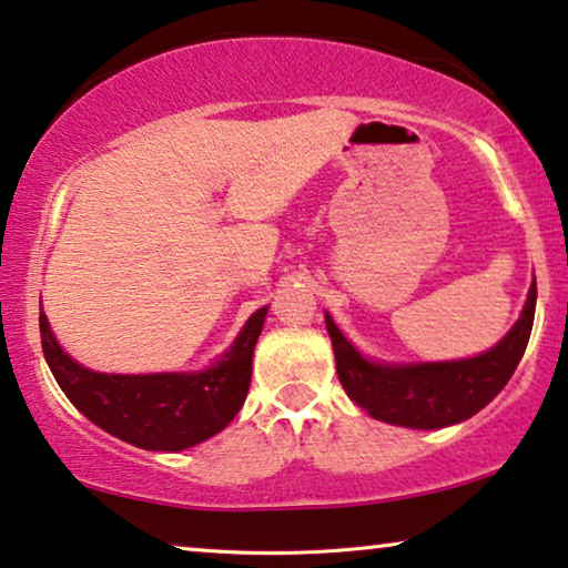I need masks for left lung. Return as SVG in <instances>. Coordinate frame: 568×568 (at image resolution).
Masks as SVG:
<instances>
[{
  "label": "left lung",
  "mask_w": 568,
  "mask_h": 568,
  "mask_svg": "<svg viewBox=\"0 0 568 568\" xmlns=\"http://www.w3.org/2000/svg\"><path fill=\"white\" fill-rule=\"evenodd\" d=\"M536 316V277L520 318L500 344L479 357L420 365H379L354 349L326 313L336 375L346 395L372 418L405 428H444L471 418L503 390L526 352Z\"/></svg>",
  "instance_id": "left-lung-1"
}]
</instances>
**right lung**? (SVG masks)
<instances>
[{"label": "right lung", "mask_w": 568, "mask_h": 568, "mask_svg": "<svg viewBox=\"0 0 568 568\" xmlns=\"http://www.w3.org/2000/svg\"><path fill=\"white\" fill-rule=\"evenodd\" d=\"M267 306L255 311L214 365L201 372L106 375L81 367L55 342L40 311L42 354L68 400L91 423L148 452H183L230 426L252 379V354Z\"/></svg>", "instance_id": "right-lung-1"}]
</instances>
